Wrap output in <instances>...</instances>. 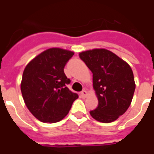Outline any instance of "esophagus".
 Returning <instances> with one entry per match:
<instances>
[{
	"instance_id": "1",
	"label": "esophagus",
	"mask_w": 154,
	"mask_h": 154,
	"mask_svg": "<svg viewBox=\"0 0 154 154\" xmlns=\"http://www.w3.org/2000/svg\"><path fill=\"white\" fill-rule=\"evenodd\" d=\"M87 95H88V93H87V91H86V90L82 91V92H81V96H82V97L85 98V97H87Z\"/></svg>"
}]
</instances>
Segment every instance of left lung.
<instances>
[{"label":"left lung","mask_w":154,"mask_h":154,"mask_svg":"<svg viewBox=\"0 0 154 154\" xmlns=\"http://www.w3.org/2000/svg\"><path fill=\"white\" fill-rule=\"evenodd\" d=\"M92 72L98 106L90 114L102 123H110L128 110L135 90L131 67L112 52L96 48L79 54Z\"/></svg>","instance_id":"1"}]
</instances>
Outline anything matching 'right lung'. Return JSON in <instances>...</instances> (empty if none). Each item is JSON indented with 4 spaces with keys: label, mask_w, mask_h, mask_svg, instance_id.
Listing matches in <instances>:
<instances>
[{
    "label": "right lung",
    "mask_w": 154,
    "mask_h": 154,
    "mask_svg": "<svg viewBox=\"0 0 154 154\" xmlns=\"http://www.w3.org/2000/svg\"><path fill=\"white\" fill-rule=\"evenodd\" d=\"M74 53L52 48L32 59L25 67L20 89L29 110L44 123L60 121L78 98L67 87L70 83L63 68Z\"/></svg>",
    "instance_id": "obj_1"
}]
</instances>
